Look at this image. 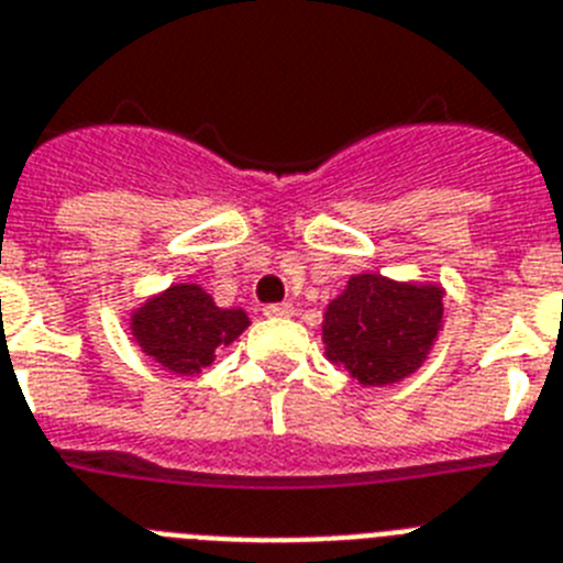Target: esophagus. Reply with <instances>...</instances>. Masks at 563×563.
I'll return each instance as SVG.
<instances>
[{"label": "esophagus", "instance_id": "obj_1", "mask_svg": "<svg viewBox=\"0 0 563 563\" xmlns=\"http://www.w3.org/2000/svg\"><path fill=\"white\" fill-rule=\"evenodd\" d=\"M263 314L266 317H291L295 314V309H291V302H268V306H263Z\"/></svg>", "mask_w": 563, "mask_h": 563}]
</instances>
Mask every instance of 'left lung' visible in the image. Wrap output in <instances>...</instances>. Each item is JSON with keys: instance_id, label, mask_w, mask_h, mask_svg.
I'll return each mask as SVG.
<instances>
[{"instance_id": "1", "label": "left lung", "mask_w": 563, "mask_h": 563, "mask_svg": "<svg viewBox=\"0 0 563 563\" xmlns=\"http://www.w3.org/2000/svg\"><path fill=\"white\" fill-rule=\"evenodd\" d=\"M442 311L439 286L356 275L325 311V356L363 385L399 383L424 363Z\"/></svg>"}]
</instances>
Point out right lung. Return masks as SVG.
<instances>
[{"label":"right lung","instance_id":"1","mask_svg":"<svg viewBox=\"0 0 563 563\" xmlns=\"http://www.w3.org/2000/svg\"><path fill=\"white\" fill-rule=\"evenodd\" d=\"M246 325V311L218 309L203 288L178 283L144 302L130 329L146 356L173 374L192 376L212 365L214 351L238 340Z\"/></svg>","mask_w":563,"mask_h":563}]
</instances>
